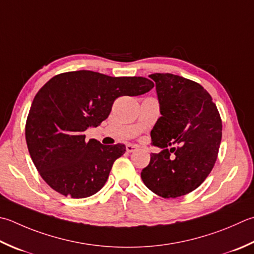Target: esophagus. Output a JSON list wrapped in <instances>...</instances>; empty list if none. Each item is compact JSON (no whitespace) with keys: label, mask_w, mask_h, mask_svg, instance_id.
Here are the masks:
<instances>
[{"label":"esophagus","mask_w":254,"mask_h":254,"mask_svg":"<svg viewBox=\"0 0 254 254\" xmlns=\"http://www.w3.org/2000/svg\"><path fill=\"white\" fill-rule=\"evenodd\" d=\"M137 150V146L136 145H132V144H127V151L128 153H132V152H135Z\"/></svg>","instance_id":"1"}]
</instances>
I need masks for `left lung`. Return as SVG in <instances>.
I'll use <instances>...</instances> for the list:
<instances>
[{"mask_svg":"<svg viewBox=\"0 0 254 254\" xmlns=\"http://www.w3.org/2000/svg\"><path fill=\"white\" fill-rule=\"evenodd\" d=\"M162 117L151 137L162 147L152 153L141 177L148 190L176 198L199 187L217 161L222 123L212 98L199 83L173 73H152ZM176 143L177 148L168 147Z\"/></svg>","mask_w":254,"mask_h":254,"instance_id":"1","label":"left lung"}]
</instances>
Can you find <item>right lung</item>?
I'll use <instances>...</instances> for the list:
<instances>
[{"mask_svg":"<svg viewBox=\"0 0 254 254\" xmlns=\"http://www.w3.org/2000/svg\"><path fill=\"white\" fill-rule=\"evenodd\" d=\"M153 87L144 77H110L90 70L59 73L45 83L25 126L29 155L43 180L71 198L100 190L126 146L103 145L93 138L87 142L83 132L106 120L117 98L140 96Z\"/></svg>","mask_w":254,"mask_h":254,"instance_id":"obj_1","label":"right lung"}]
</instances>
